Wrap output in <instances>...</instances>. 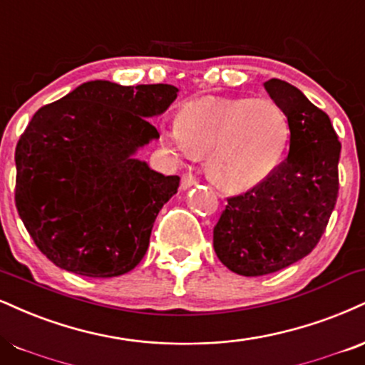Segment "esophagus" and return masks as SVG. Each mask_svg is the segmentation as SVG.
Segmentation results:
<instances>
[{
	"label": "esophagus",
	"mask_w": 365,
	"mask_h": 365,
	"mask_svg": "<svg viewBox=\"0 0 365 365\" xmlns=\"http://www.w3.org/2000/svg\"><path fill=\"white\" fill-rule=\"evenodd\" d=\"M194 185H197V177L194 173H185L182 177V188L183 190H187V188H190V187H194Z\"/></svg>",
	"instance_id": "34e87169"
}]
</instances>
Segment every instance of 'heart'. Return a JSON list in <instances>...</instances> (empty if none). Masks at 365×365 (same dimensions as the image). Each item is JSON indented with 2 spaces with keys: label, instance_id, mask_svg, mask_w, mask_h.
I'll list each match as a JSON object with an SVG mask.
<instances>
[{
  "label": "heart",
  "instance_id": "heart-1",
  "mask_svg": "<svg viewBox=\"0 0 365 365\" xmlns=\"http://www.w3.org/2000/svg\"><path fill=\"white\" fill-rule=\"evenodd\" d=\"M171 139L194 158H207V175L230 192L262 183L282 161L291 124L272 98H205L182 108Z\"/></svg>",
  "mask_w": 365,
  "mask_h": 365
}]
</instances>
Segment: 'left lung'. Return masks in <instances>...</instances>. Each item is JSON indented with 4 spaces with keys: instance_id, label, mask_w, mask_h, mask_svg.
Listing matches in <instances>:
<instances>
[{
    "instance_id": "1",
    "label": "left lung",
    "mask_w": 365,
    "mask_h": 365,
    "mask_svg": "<svg viewBox=\"0 0 365 365\" xmlns=\"http://www.w3.org/2000/svg\"><path fill=\"white\" fill-rule=\"evenodd\" d=\"M291 124L289 155L262 183L230 197L214 226V250L238 275L258 277L313 252L338 197L341 144L330 117L277 78L263 83Z\"/></svg>"
}]
</instances>
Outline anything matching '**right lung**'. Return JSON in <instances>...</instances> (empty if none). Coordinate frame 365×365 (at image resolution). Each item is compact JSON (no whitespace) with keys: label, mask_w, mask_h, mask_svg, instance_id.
Masks as SVG:
<instances>
[{"label":"right lung","mask_w":365,"mask_h":365,"mask_svg":"<svg viewBox=\"0 0 365 365\" xmlns=\"http://www.w3.org/2000/svg\"><path fill=\"white\" fill-rule=\"evenodd\" d=\"M177 93L161 83L96 80L35 112L16 144L15 204L34 243L59 269L108 279L143 260L180 177L134 155L160 138L148 118Z\"/></svg>","instance_id":"obj_1"}]
</instances>
